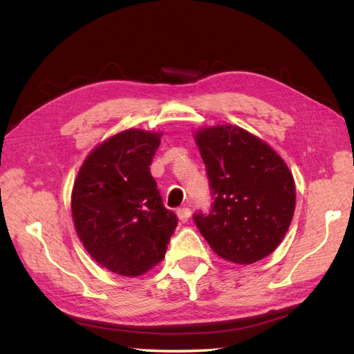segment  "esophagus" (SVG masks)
<instances>
[{
	"instance_id": "obj_1",
	"label": "esophagus",
	"mask_w": 354,
	"mask_h": 354,
	"mask_svg": "<svg viewBox=\"0 0 354 354\" xmlns=\"http://www.w3.org/2000/svg\"><path fill=\"white\" fill-rule=\"evenodd\" d=\"M176 214H178V217H179V221H181V222H187V221L190 219V216H192V209L187 208V207L179 208L178 212H176Z\"/></svg>"
}]
</instances>
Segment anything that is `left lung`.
I'll list each match as a JSON object with an SVG mask.
<instances>
[{
	"label": "left lung",
	"mask_w": 354,
	"mask_h": 354,
	"mask_svg": "<svg viewBox=\"0 0 354 354\" xmlns=\"http://www.w3.org/2000/svg\"><path fill=\"white\" fill-rule=\"evenodd\" d=\"M194 140L214 196L212 212L193 216L219 257L251 265L281 243L295 212L288 164L255 135L232 124L204 127Z\"/></svg>",
	"instance_id": "1"
}]
</instances>
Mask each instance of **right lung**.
Masks as SVG:
<instances>
[{
  "label": "right lung",
  "mask_w": 354,
  "mask_h": 354,
  "mask_svg": "<svg viewBox=\"0 0 354 354\" xmlns=\"http://www.w3.org/2000/svg\"><path fill=\"white\" fill-rule=\"evenodd\" d=\"M161 137L141 129L112 135L89 152L74 181L71 213L80 242L118 275L156 266L178 225L149 170Z\"/></svg>",
  "instance_id": "obj_1"
}]
</instances>
